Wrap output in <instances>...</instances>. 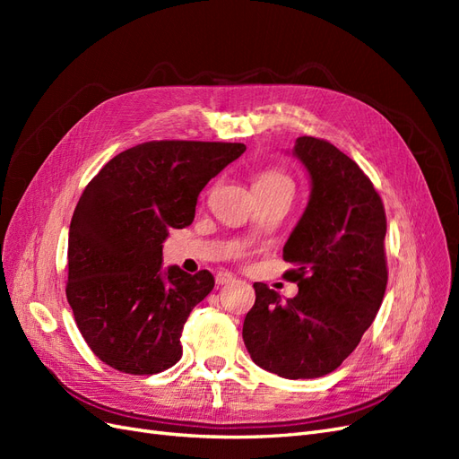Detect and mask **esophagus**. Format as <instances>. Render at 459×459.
<instances>
[{
  "instance_id": "34e87169",
  "label": "esophagus",
  "mask_w": 459,
  "mask_h": 459,
  "mask_svg": "<svg viewBox=\"0 0 459 459\" xmlns=\"http://www.w3.org/2000/svg\"><path fill=\"white\" fill-rule=\"evenodd\" d=\"M231 281H235L233 273H230V272H218L216 273V283L218 285H226V283H231Z\"/></svg>"
}]
</instances>
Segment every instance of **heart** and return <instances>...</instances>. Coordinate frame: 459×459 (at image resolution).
<instances>
[{"mask_svg": "<svg viewBox=\"0 0 459 459\" xmlns=\"http://www.w3.org/2000/svg\"><path fill=\"white\" fill-rule=\"evenodd\" d=\"M273 186H289V187H293V182H290V179L283 172L273 170V169L260 172L256 176V179H255V187H273Z\"/></svg>", "mask_w": 459, "mask_h": 459, "instance_id": "1", "label": "heart"}]
</instances>
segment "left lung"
<instances>
[{
	"mask_svg": "<svg viewBox=\"0 0 459 459\" xmlns=\"http://www.w3.org/2000/svg\"><path fill=\"white\" fill-rule=\"evenodd\" d=\"M293 152L312 178L307 211L283 247V260L293 264L283 277L299 295L283 302L255 283L243 341L262 369L314 379L352 354L379 312L388 280L386 216L371 179L335 145L302 135Z\"/></svg>",
	"mask_w": 459,
	"mask_h": 459,
	"instance_id": "8db88e82",
	"label": "left lung"
}]
</instances>
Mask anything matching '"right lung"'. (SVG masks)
Masks as SVG:
<instances>
[{
	"instance_id": "right-lung-1",
	"label": "right lung",
	"mask_w": 459,
	"mask_h": 459,
	"mask_svg": "<svg viewBox=\"0 0 459 459\" xmlns=\"http://www.w3.org/2000/svg\"><path fill=\"white\" fill-rule=\"evenodd\" d=\"M245 149L145 142L118 152L86 186L68 230L66 300L107 366L152 375L182 358V329L214 277L178 266L162 272V241L170 228L191 224L203 187Z\"/></svg>"
}]
</instances>
